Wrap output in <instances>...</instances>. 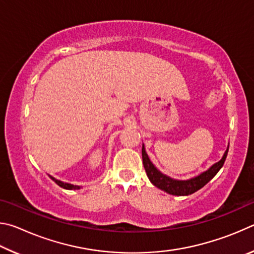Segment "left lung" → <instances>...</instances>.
<instances>
[{"label":"left lung","instance_id":"8db88e82","mask_svg":"<svg viewBox=\"0 0 254 254\" xmlns=\"http://www.w3.org/2000/svg\"><path fill=\"white\" fill-rule=\"evenodd\" d=\"M227 151H229V147H227L226 151L223 154L220 161L214 163L212 167H209L207 170L203 171V173H200L199 175L186 180L174 179L169 177V176L162 174L161 171L153 165L151 160H150L148 153L145 151L144 144H142V160L145 173H147L148 178L153 186L161 189L163 191L168 192L170 195L188 196L190 194H194L197 190H199L201 187H204L205 185L207 184L218 171H220L223 165H224Z\"/></svg>","mask_w":254,"mask_h":254}]
</instances>
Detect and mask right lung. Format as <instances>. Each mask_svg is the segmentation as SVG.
Here are the masks:
<instances>
[{
    "label": "right lung",
    "instance_id": "obj_1",
    "mask_svg": "<svg viewBox=\"0 0 254 254\" xmlns=\"http://www.w3.org/2000/svg\"><path fill=\"white\" fill-rule=\"evenodd\" d=\"M49 177H50V179H53L54 182L58 185V186H60L64 189H68V190H75V189H80L81 188L80 186H77V185H72V184H69V183H64V182H62V180L56 179L55 177H53V176H50V175H49Z\"/></svg>",
    "mask_w": 254,
    "mask_h": 254
}]
</instances>
